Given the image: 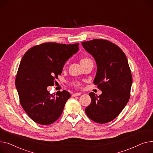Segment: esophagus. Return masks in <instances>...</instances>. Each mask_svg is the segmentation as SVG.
<instances>
[{
	"mask_svg": "<svg viewBox=\"0 0 153 153\" xmlns=\"http://www.w3.org/2000/svg\"><path fill=\"white\" fill-rule=\"evenodd\" d=\"M81 94H82V93H75L73 94L72 96L75 97V96H80Z\"/></svg>",
	"mask_w": 153,
	"mask_h": 153,
	"instance_id": "1",
	"label": "esophagus"
}]
</instances>
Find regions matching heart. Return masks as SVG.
Segmentation results:
<instances>
[{
  "instance_id": "obj_1",
  "label": "heart",
  "mask_w": 153,
  "mask_h": 153,
  "mask_svg": "<svg viewBox=\"0 0 153 153\" xmlns=\"http://www.w3.org/2000/svg\"><path fill=\"white\" fill-rule=\"evenodd\" d=\"M89 60H91L89 59V58H88V57H84L82 60H81V63H82V64H83V63L86 62L87 61H89ZM73 85L75 86H76V87H79L81 85L80 83L79 82H77V81H74V82H73Z\"/></svg>"
}]
</instances>
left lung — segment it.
I'll list each match as a JSON object with an SVG mask.
<instances>
[{
	"instance_id": "1",
	"label": "left lung",
	"mask_w": 153,
	"mask_h": 153,
	"mask_svg": "<svg viewBox=\"0 0 153 153\" xmlns=\"http://www.w3.org/2000/svg\"><path fill=\"white\" fill-rule=\"evenodd\" d=\"M82 44L96 62L93 83L102 91L99 96L89 93L91 102L85 112L95 122H109L119 115L130 99L132 76L127 58L119 46L107 40L95 39Z\"/></svg>"
}]
</instances>
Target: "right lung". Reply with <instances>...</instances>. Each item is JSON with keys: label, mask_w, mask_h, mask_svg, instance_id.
<instances>
[{"label": "right lung", "mask_w": 153, "mask_h": 153, "mask_svg": "<svg viewBox=\"0 0 153 153\" xmlns=\"http://www.w3.org/2000/svg\"><path fill=\"white\" fill-rule=\"evenodd\" d=\"M78 44L45 42L33 47L23 56L15 86L23 109L35 122L50 125L61 115L70 94L66 90L51 94L66 61L78 51Z\"/></svg>", "instance_id": "1"}]
</instances>
